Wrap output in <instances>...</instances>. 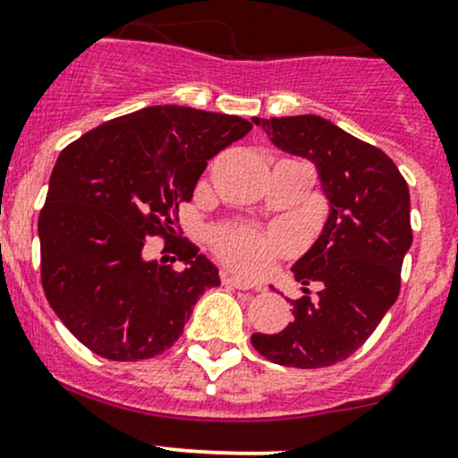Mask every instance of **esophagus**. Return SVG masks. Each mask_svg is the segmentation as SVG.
I'll use <instances>...</instances> for the list:
<instances>
[{
  "label": "esophagus",
  "instance_id": "esophagus-1",
  "mask_svg": "<svg viewBox=\"0 0 458 458\" xmlns=\"http://www.w3.org/2000/svg\"><path fill=\"white\" fill-rule=\"evenodd\" d=\"M223 277V284H227V286H233L238 290H262L259 286H255V284L247 282V279H240L238 275H231V273H223L220 275Z\"/></svg>",
  "mask_w": 458,
  "mask_h": 458
}]
</instances>
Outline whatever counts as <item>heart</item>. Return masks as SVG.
I'll return each instance as SVG.
<instances>
[{
    "label": "heart",
    "mask_w": 458,
    "mask_h": 458,
    "mask_svg": "<svg viewBox=\"0 0 458 458\" xmlns=\"http://www.w3.org/2000/svg\"><path fill=\"white\" fill-rule=\"evenodd\" d=\"M214 247L220 258L240 273L259 275L273 267L275 259L286 250V242L279 235L262 231L227 229L216 235Z\"/></svg>",
    "instance_id": "heart-1"
}]
</instances>
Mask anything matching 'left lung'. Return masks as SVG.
<instances>
[{
  "instance_id": "1",
  "label": "left lung",
  "mask_w": 458,
  "mask_h": 458,
  "mask_svg": "<svg viewBox=\"0 0 458 458\" xmlns=\"http://www.w3.org/2000/svg\"><path fill=\"white\" fill-rule=\"evenodd\" d=\"M279 150L312 161L329 214L321 235L293 273L303 297L279 334H253V347L284 367L336 365L367 341L400 294V270L412 244L411 194L397 165L318 115L259 120ZM322 286L317 298L305 288Z\"/></svg>"
}]
</instances>
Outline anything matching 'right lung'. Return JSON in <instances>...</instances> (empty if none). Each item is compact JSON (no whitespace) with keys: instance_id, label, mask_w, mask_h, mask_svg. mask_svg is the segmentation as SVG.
<instances>
[{"instance_id":"1","label":"right lung","mask_w":458,"mask_h":458,"mask_svg":"<svg viewBox=\"0 0 458 458\" xmlns=\"http://www.w3.org/2000/svg\"><path fill=\"white\" fill-rule=\"evenodd\" d=\"M253 124L179 105L105 122L58 155L38 216L46 297L78 341L109 360H144L183 334L218 268L181 242L183 270L144 258L150 235H174L211 157Z\"/></svg>"}]
</instances>
